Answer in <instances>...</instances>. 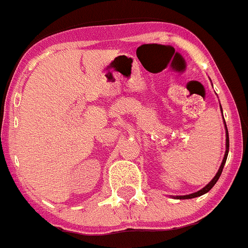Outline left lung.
<instances>
[{"label": "left lung", "instance_id": "8db88e82", "mask_svg": "<svg viewBox=\"0 0 248 248\" xmlns=\"http://www.w3.org/2000/svg\"><path fill=\"white\" fill-rule=\"evenodd\" d=\"M219 106H220V104H219ZM220 111H222V106H220ZM222 114H223V112H222ZM224 127H225V153H224V158H223V160H222V164H220L219 169H218V171H217V173H216L215 177H213L212 180H211L210 182H208L207 185L202 188V189L198 190V192L192 193V194H188V195H177V197H172V198H175V199H193V198L202 197V195L206 194L207 192H210L211 188L216 185V182H217L218 178H219L220 173H222L223 168H224V164H225V161H227L228 152H229V135H228V129H227V125H225V122H224Z\"/></svg>", "mask_w": 248, "mask_h": 248}]
</instances>
